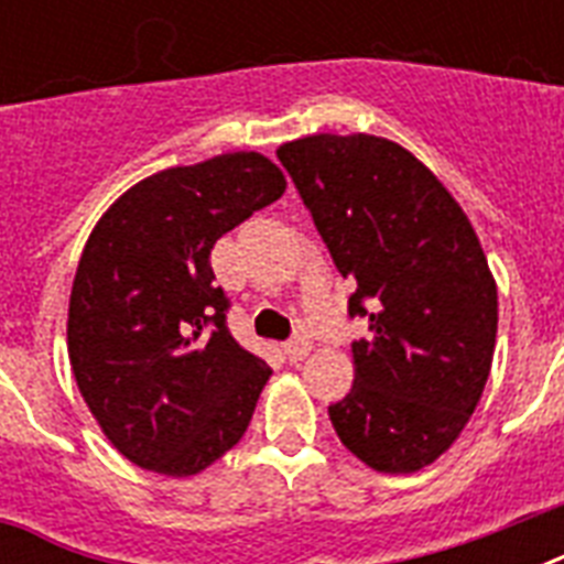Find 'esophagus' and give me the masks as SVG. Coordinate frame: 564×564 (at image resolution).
<instances>
[{
    "label": "esophagus",
    "instance_id": "esophagus-1",
    "mask_svg": "<svg viewBox=\"0 0 564 564\" xmlns=\"http://www.w3.org/2000/svg\"><path fill=\"white\" fill-rule=\"evenodd\" d=\"M310 348H313V343H310L307 334H295L290 339V343L283 345V354L290 357V360H304L310 354Z\"/></svg>",
    "mask_w": 564,
    "mask_h": 564
}]
</instances>
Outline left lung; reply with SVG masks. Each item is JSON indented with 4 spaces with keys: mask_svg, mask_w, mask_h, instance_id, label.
I'll return each mask as SVG.
<instances>
[{
    "mask_svg": "<svg viewBox=\"0 0 564 564\" xmlns=\"http://www.w3.org/2000/svg\"><path fill=\"white\" fill-rule=\"evenodd\" d=\"M343 278L354 386L327 406L336 436L383 474H412L454 445L489 380L498 286L463 207L406 149L313 134L278 149Z\"/></svg>",
    "mask_w": 564,
    "mask_h": 564,
    "instance_id": "8db88e82",
    "label": "left lung"
}]
</instances>
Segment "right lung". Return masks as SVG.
Masks as SVG:
<instances>
[{"instance_id": "add662e5", "label": "right lung", "mask_w": 564, "mask_h": 564, "mask_svg": "<svg viewBox=\"0 0 564 564\" xmlns=\"http://www.w3.org/2000/svg\"><path fill=\"white\" fill-rule=\"evenodd\" d=\"M283 189L263 154H219L140 181L93 228L69 362L105 436L140 468L189 477L246 433L272 369L230 336L210 251Z\"/></svg>"}]
</instances>
